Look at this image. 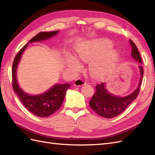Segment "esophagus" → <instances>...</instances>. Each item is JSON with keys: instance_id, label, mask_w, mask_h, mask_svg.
Here are the masks:
<instances>
[{"instance_id": "1", "label": "esophagus", "mask_w": 155, "mask_h": 155, "mask_svg": "<svg viewBox=\"0 0 155 155\" xmlns=\"http://www.w3.org/2000/svg\"><path fill=\"white\" fill-rule=\"evenodd\" d=\"M85 84H86V82L83 81V79H81V78H77V79H76L74 83V85L75 87H81L83 86Z\"/></svg>"}]
</instances>
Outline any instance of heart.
<instances>
[{
	"mask_svg": "<svg viewBox=\"0 0 155 155\" xmlns=\"http://www.w3.org/2000/svg\"><path fill=\"white\" fill-rule=\"evenodd\" d=\"M113 45L108 41H93L77 50V58L68 55L66 61L68 67L74 72L83 68L79 60L90 62L91 74L95 78L106 76L119 61L120 54L118 51L112 49Z\"/></svg>",
	"mask_w": 155,
	"mask_h": 155,
	"instance_id": "1",
	"label": "heart"
}]
</instances>
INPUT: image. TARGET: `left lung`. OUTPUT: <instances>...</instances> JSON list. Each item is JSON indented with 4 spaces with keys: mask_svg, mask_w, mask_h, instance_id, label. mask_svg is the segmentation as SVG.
<instances>
[{
    "mask_svg": "<svg viewBox=\"0 0 155 155\" xmlns=\"http://www.w3.org/2000/svg\"><path fill=\"white\" fill-rule=\"evenodd\" d=\"M129 42L132 48L131 56L139 64H142V59L136 45L131 40H129ZM138 68L140 72L139 83L133 93L124 97L117 96L107 90L106 83H102L97 85L96 92L89 101L92 109L99 116L107 118L115 117L123 113L139 95L143 80V68L140 64Z\"/></svg>",
    "mask_w": 155,
    "mask_h": 155,
    "instance_id": "obj_1",
    "label": "left lung"
}]
</instances>
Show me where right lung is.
<instances>
[{
    "instance_id": "obj_1",
    "label": "right lung",
    "mask_w": 155,
    "mask_h": 155,
    "mask_svg": "<svg viewBox=\"0 0 155 155\" xmlns=\"http://www.w3.org/2000/svg\"><path fill=\"white\" fill-rule=\"evenodd\" d=\"M59 31L42 32L31 38L28 44L24 46L15 58L12 64V87L15 93L27 109L39 117H47L60 108L63 102L66 91L71 85L70 84H55L48 90L38 94H30L23 91L19 86L17 80V68L21 60L22 55L30 43L48 40L58 34Z\"/></svg>"
}]
</instances>
